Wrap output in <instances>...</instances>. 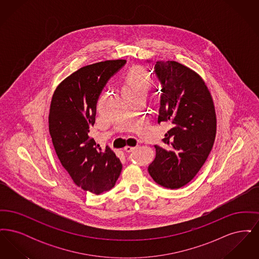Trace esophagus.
<instances>
[{
	"label": "esophagus",
	"instance_id": "esophagus-1",
	"mask_svg": "<svg viewBox=\"0 0 259 259\" xmlns=\"http://www.w3.org/2000/svg\"><path fill=\"white\" fill-rule=\"evenodd\" d=\"M135 147H130V146H126L124 149H125V151H127V152H131V151H133L134 149H135Z\"/></svg>",
	"mask_w": 259,
	"mask_h": 259
}]
</instances>
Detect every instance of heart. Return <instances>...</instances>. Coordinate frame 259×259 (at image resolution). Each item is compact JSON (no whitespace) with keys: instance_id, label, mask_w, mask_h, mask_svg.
Returning a JSON list of instances; mask_svg holds the SVG:
<instances>
[{"instance_id":"b5f03b06","label":"heart","mask_w":259,"mask_h":259,"mask_svg":"<svg viewBox=\"0 0 259 259\" xmlns=\"http://www.w3.org/2000/svg\"><path fill=\"white\" fill-rule=\"evenodd\" d=\"M153 80L143 67L132 68L125 76L123 91H145L152 87Z\"/></svg>"}]
</instances>
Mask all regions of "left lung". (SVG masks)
I'll use <instances>...</instances> for the list:
<instances>
[{
  "mask_svg": "<svg viewBox=\"0 0 259 259\" xmlns=\"http://www.w3.org/2000/svg\"><path fill=\"white\" fill-rule=\"evenodd\" d=\"M160 81L158 123L169 122L164 147L155 146L148 172L158 185L176 189L187 185L207 160L217 134L213 101L205 81L193 70L176 61H157Z\"/></svg>",
  "mask_w": 259,
  "mask_h": 259,
  "instance_id": "obj_1",
  "label": "left lung"
}]
</instances>
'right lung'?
<instances>
[{
	"label": "right lung",
	"mask_w": 259,
	"mask_h": 259,
	"mask_svg": "<svg viewBox=\"0 0 259 259\" xmlns=\"http://www.w3.org/2000/svg\"><path fill=\"white\" fill-rule=\"evenodd\" d=\"M126 60H107L84 66L66 77L52 96L49 127L62 166L78 187L94 194L111 189L122 169L108 146L102 149L90 128L103 88Z\"/></svg>",
	"instance_id": "add662e5"
}]
</instances>
